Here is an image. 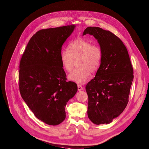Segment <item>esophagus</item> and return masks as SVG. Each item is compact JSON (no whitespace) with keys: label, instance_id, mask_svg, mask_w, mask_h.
<instances>
[{"label":"esophagus","instance_id":"obj_1","mask_svg":"<svg viewBox=\"0 0 149 149\" xmlns=\"http://www.w3.org/2000/svg\"><path fill=\"white\" fill-rule=\"evenodd\" d=\"M77 89L79 91H81V90H82L84 89V86H82V85H77Z\"/></svg>","mask_w":149,"mask_h":149}]
</instances>
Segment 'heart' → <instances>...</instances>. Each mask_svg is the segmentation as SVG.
<instances>
[{
  "label": "heart",
  "instance_id": "b5f03b06",
  "mask_svg": "<svg viewBox=\"0 0 149 149\" xmlns=\"http://www.w3.org/2000/svg\"><path fill=\"white\" fill-rule=\"evenodd\" d=\"M68 50L60 52V59L65 71L72 70L77 60V68L70 74L68 79L77 84L85 83L90 76V72H94L101 64L103 52L101 47L83 39H77L69 44Z\"/></svg>",
  "mask_w": 149,
  "mask_h": 149
}]
</instances>
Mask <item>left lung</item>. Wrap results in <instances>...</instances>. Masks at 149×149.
Returning <instances> with one entry per match:
<instances>
[{"mask_svg":"<svg viewBox=\"0 0 149 149\" xmlns=\"http://www.w3.org/2000/svg\"><path fill=\"white\" fill-rule=\"evenodd\" d=\"M97 39L103 56L95 76L85 86L88 97V117L95 125L108 124L123 112L129 102L134 70L127 50L112 32L99 27H88Z\"/></svg>","mask_w":149,"mask_h":149,"instance_id":"8db88e82","label":"left lung"}]
</instances>
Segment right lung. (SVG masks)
<instances>
[{
    "instance_id": "obj_1",
    "label": "right lung",
    "mask_w": 149,
    "mask_h": 149,
    "mask_svg": "<svg viewBox=\"0 0 149 149\" xmlns=\"http://www.w3.org/2000/svg\"><path fill=\"white\" fill-rule=\"evenodd\" d=\"M75 25L41 29L30 39L23 52L19 72L22 97L37 118L49 125L65 120L67 102L77 91L67 82L60 59L62 46Z\"/></svg>"
}]
</instances>
